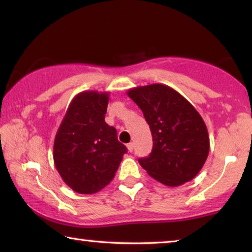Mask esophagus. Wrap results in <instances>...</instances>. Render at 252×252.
I'll return each mask as SVG.
<instances>
[{
	"mask_svg": "<svg viewBox=\"0 0 252 252\" xmlns=\"http://www.w3.org/2000/svg\"><path fill=\"white\" fill-rule=\"evenodd\" d=\"M126 148H127V151H129V152H132V151H133V149H134V146H133V143H127L126 144Z\"/></svg>",
	"mask_w": 252,
	"mask_h": 252,
	"instance_id": "obj_1",
	"label": "esophagus"
}]
</instances>
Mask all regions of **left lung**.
<instances>
[{"mask_svg": "<svg viewBox=\"0 0 252 252\" xmlns=\"http://www.w3.org/2000/svg\"><path fill=\"white\" fill-rule=\"evenodd\" d=\"M126 94L143 112L153 148L139 163L148 174L168 187L191 181L206 162L210 141L203 119L185 96L165 84L130 89Z\"/></svg>", "mask_w": 252, "mask_h": 252, "instance_id": "8db88e82", "label": "left lung"}]
</instances>
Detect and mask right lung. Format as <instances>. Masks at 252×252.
<instances>
[{"label":"right lung","instance_id":"add662e5","mask_svg":"<svg viewBox=\"0 0 252 252\" xmlns=\"http://www.w3.org/2000/svg\"><path fill=\"white\" fill-rule=\"evenodd\" d=\"M108 103V92H80L55 135V168L78 193L92 194L108 186L127 151L119 142L117 130L104 121Z\"/></svg>","mask_w":252,"mask_h":252}]
</instances>
